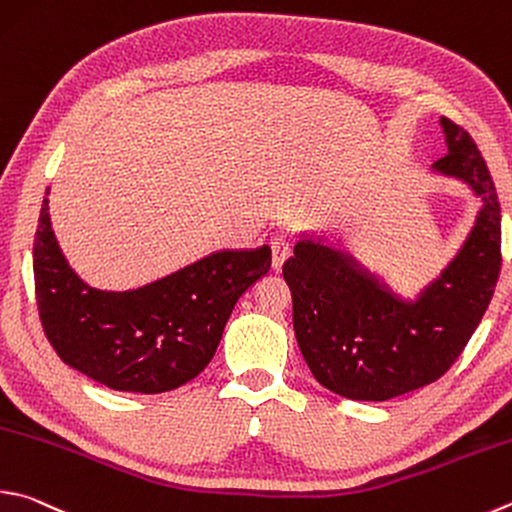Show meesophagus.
Listing matches in <instances>:
<instances>
[{"label":"esophagus","mask_w":512,"mask_h":512,"mask_svg":"<svg viewBox=\"0 0 512 512\" xmlns=\"http://www.w3.org/2000/svg\"><path fill=\"white\" fill-rule=\"evenodd\" d=\"M271 250H273V268H275V271H280L286 259L291 257V253H293L291 241H288L286 237H273L271 239Z\"/></svg>","instance_id":"obj_1"}]
</instances>
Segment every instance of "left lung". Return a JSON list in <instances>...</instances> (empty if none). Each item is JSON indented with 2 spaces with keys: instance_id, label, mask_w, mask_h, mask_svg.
Returning a JSON list of instances; mask_svg holds the SVG:
<instances>
[{
  "instance_id": "obj_1",
  "label": "left lung",
  "mask_w": 512,
  "mask_h": 512,
  "mask_svg": "<svg viewBox=\"0 0 512 512\" xmlns=\"http://www.w3.org/2000/svg\"><path fill=\"white\" fill-rule=\"evenodd\" d=\"M448 154L434 170L481 199L477 224L439 280L405 302L356 259L300 239L284 264L297 345L320 385L349 401H387L439 380L486 313L501 271V208L472 136L441 118Z\"/></svg>"
}]
</instances>
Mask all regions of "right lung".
I'll return each mask as SVG.
<instances>
[{
  "label": "right lung",
  "instance_id": "1",
  "mask_svg": "<svg viewBox=\"0 0 512 512\" xmlns=\"http://www.w3.org/2000/svg\"><path fill=\"white\" fill-rule=\"evenodd\" d=\"M271 268V248L219 250L136 291L107 293L71 271L44 197L33 244L35 300L55 353L118 392L161 394L199 376L248 286Z\"/></svg>",
  "mask_w": 512,
  "mask_h": 512
}]
</instances>
